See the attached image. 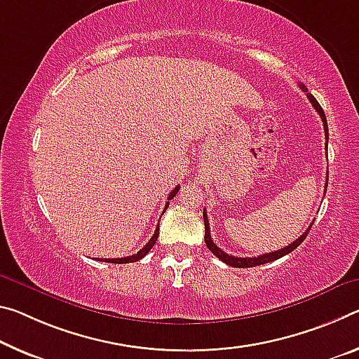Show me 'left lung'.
Wrapping results in <instances>:
<instances>
[{
    "mask_svg": "<svg viewBox=\"0 0 359 359\" xmlns=\"http://www.w3.org/2000/svg\"><path fill=\"white\" fill-rule=\"evenodd\" d=\"M300 88H302L304 93H306V97H309V100L311 102V105L315 107V110L320 113V116L323 119V126H324V134H326V145H327V140H329V133H327V121H326V115H324L323 108L321 105L318 104V100L313 97V95L309 93V89H306L304 84H300ZM326 177H329V175H326ZM326 189H327V184H326ZM326 189H324V191H326ZM203 219H204V241H206V246L209 248V251L212 252L215 257L220 259L222 262H225L226 265L230 266H235V269H249V266H257V265H264V264H269V262H273L280 257H284V255L292 252L295 248H299L300 244H302V241L306 238V235H309V231L311 229V225L306 229L302 235H300L297 240H295L294 243L289 244V246L283 248V249H278V251L275 252H269V254H262L259 255V257H235V255H230L222 251L220 248H217V244H215L212 241V238H210V229H209V220H208V215H206V210L203 212Z\"/></svg>",
    "mask_w": 359,
    "mask_h": 359,
    "instance_id": "1",
    "label": "left lung"
}]
</instances>
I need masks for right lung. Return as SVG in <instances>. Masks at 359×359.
I'll use <instances>...</instances> for the list:
<instances>
[{
    "mask_svg": "<svg viewBox=\"0 0 359 359\" xmlns=\"http://www.w3.org/2000/svg\"><path fill=\"white\" fill-rule=\"evenodd\" d=\"M179 189H180V187L177 185L172 191H170V195H169V198H168L166 206H164V210L168 209V206H169V200H170V198H174V196H175V193L179 191ZM158 235H159V222H158V226H156L155 233H153V236L150 238V241L147 243L145 246L142 248L137 254L129 255V257H123V259H102V262H111V264H130V262H137V260H140L142 257H144V255L149 254V252H150V249H151L153 246H155V243H156V240H158Z\"/></svg>",
    "mask_w": 359,
    "mask_h": 359,
    "instance_id": "add662e5",
    "label": "right lung"
}]
</instances>
